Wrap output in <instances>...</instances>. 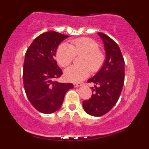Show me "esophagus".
<instances>
[{
  "instance_id": "34e87169",
  "label": "esophagus",
  "mask_w": 149,
  "mask_h": 149,
  "mask_svg": "<svg viewBox=\"0 0 149 149\" xmlns=\"http://www.w3.org/2000/svg\"><path fill=\"white\" fill-rule=\"evenodd\" d=\"M81 85H82V84H81V83H73V86H74L75 88H78V87L81 86Z\"/></svg>"
}]
</instances>
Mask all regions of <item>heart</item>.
Masks as SVG:
<instances>
[{"label":"heart","mask_w":149,"mask_h":149,"mask_svg":"<svg viewBox=\"0 0 149 149\" xmlns=\"http://www.w3.org/2000/svg\"><path fill=\"white\" fill-rule=\"evenodd\" d=\"M99 48L100 46L97 42L88 38L75 39L70 45L61 44L56 52L57 62L60 66H68L75 56L83 55L80 62L82 66H71L65 70V79L77 83L89 76L90 69L92 72L100 70L105 60V56Z\"/></svg>","instance_id":"b5f03b06"}]
</instances>
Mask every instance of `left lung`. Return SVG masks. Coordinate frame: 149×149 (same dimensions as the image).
Returning <instances> with one entry per match:
<instances>
[{
  "mask_svg": "<svg viewBox=\"0 0 149 149\" xmlns=\"http://www.w3.org/2000/svg\"><path fill=\"white\" fill-rule=\"evenodd\" d=\"M104 42L106 59L100 71L88 83L95 84L92 95L83 101L85 111L92 116H102L115 106L122 92L125 80V61L118 44L103 33H98Z\"/></svg>",
  "mask_w": 149,
  "mask_h": 149,
  "instance_id": "1",
  "label": "left lung"
}]
</instances>
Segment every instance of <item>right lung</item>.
Here are the masks:
<instances>
[{
	"label": "right lung",
	"mask_w": 149,
	"mask_h": 149,
	"mask_svg": "<svg viewBox=\"0 0 149 149\" xmlns=\"http://www.w3.org/2000/svg\"><path fill=\"white\" fill-rule=\"evenodd\" d=\"M69 36L55 31L40 34L25 54L23 81L26 95L33 107L42 113L57 111L72 83L56 81L62 74L54 59L57 47Z\"/></svg>",
	"instance_id": "add662e5"
}]
</instances>
